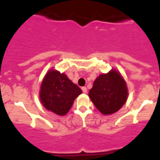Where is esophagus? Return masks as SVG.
<instances>
[{
    "mask_svg": "<svg viewBox=\"0 0 160 160\" xmlns=\"http://www.w3.org/2000/svg\"><path fill=\"white\" fill-rule=\"evenodd\" d=\"M82 92H84V93H87V87H83L82 88Z\"/></svg>",
    "mask_w": 160,
    "mask_h": 160,
    "instance_id": "obj_1",
    "label": "esophagus"
}]
</instances>
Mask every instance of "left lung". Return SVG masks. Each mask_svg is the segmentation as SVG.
Listing matches in <instances>:
<instances>
[{
    "label": "left lung",
    "instance_id": "8db88e82",
    "mask_svg": "<svg viewBox=\"0 0 160 160\" xmlns=\"http://www.w3.org/2000/svg\"><path fill=\"white\" fill-rule=\"evenodd\" d=\"M128 95L126 81L121 73L114 68L99 75L89 92V98L103 115L118 112L126 102Z\"/></svg>",
    "mask_w": 160,
    "mask_h": 160
}]
</instances>
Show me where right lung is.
<instances>
[{"mask_svg":"<svg viewBox=\"0 0 160 160\" xmlns=\"http://www.w3.org/2000/svg\"><path fill=\"white\" fill-rule=\"evenodd\" d=\"M82 93L64 73L50 68L42 82L39 97L48 110L58 115H66L73 102Z\"/></svg>","mask_w":160,"mask_h":160,"instance_id":"add662e5","label":"right lung"}]
</instances>
